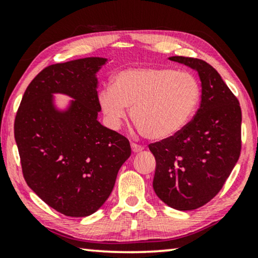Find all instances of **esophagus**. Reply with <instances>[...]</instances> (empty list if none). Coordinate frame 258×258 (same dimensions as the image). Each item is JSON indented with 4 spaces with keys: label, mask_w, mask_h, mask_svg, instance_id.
<instances>
[{
    "label": "esophagus",
    "mask_w": 258,
    "mask_h": 258,
    "mask_svg": "<svg viewBox=\"0 0 258 258\" xmlns=\"http://www.w3.org/2000/svg\"><path fill=\"white\" fill-rule=\"evenodd\" d=\"M132 150H133V153H141V151L143 150V147L140 146V144H137V143H132Z\"/></svg>",
    "instance_id": "esophagus-1"
}]
</instances>
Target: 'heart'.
Wrapping results in <instances>:
<instances>
[{
  "mask_svg": "<svg viewBox=\"0 0 258 258\" xmlns=\"http://www.w3.org/2000/svg\"><path fill=\"white\" fill-rule=\"evenodd\" d=\"M201 100L199 81L172 68H132L119 72L111 88L98 94V103L111 128L132 109V119L148 140L177 135L192 118Z\"/></svg>",
  "mask_w": 258,
  "mask_h": 258,
  "instance_id": "obj_1",
  "label": "heart"
}]
</instances>
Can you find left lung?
<instances>
[{"instance_id": "left-lung-1", "label": "left lung", "mask_w": 258, "mask_h": 258, "mask_svg": "<svg viewBox=\"0 0 258 258\" xmlns=\"http://www.w3.org/2000/svg\"><path fill=\"white\" fill-rule=\"evenodd\" d=\"M199 73L201 105L184 129L149 144L156 160L153 186L167 206L194 210L217 195L241 154L242 111L220 74L203 59L172 56Z\"/></svg>"}]
</instances>
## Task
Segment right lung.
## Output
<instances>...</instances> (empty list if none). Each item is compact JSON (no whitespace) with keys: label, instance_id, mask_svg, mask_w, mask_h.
Wrapping results in <instances>:
<instances>
[{"label":"right lung","instance_id":"1","mask_svg":"<svg viewBox=\"0 0 258 258\" xmlns=\"http://www.w3.org/2000/svg\"><path fill=\"white\" fill-rule=\"evenodd\" d=\"M107 61L86 57L44 68L24 91L15 117L27 184L66 216H89L100 209L132 155L128 139L97 121L96 73ZM52 93L74 100L58 111Z\"/></svg>","mask_w":258,"mask_h":258}]
</instances>
